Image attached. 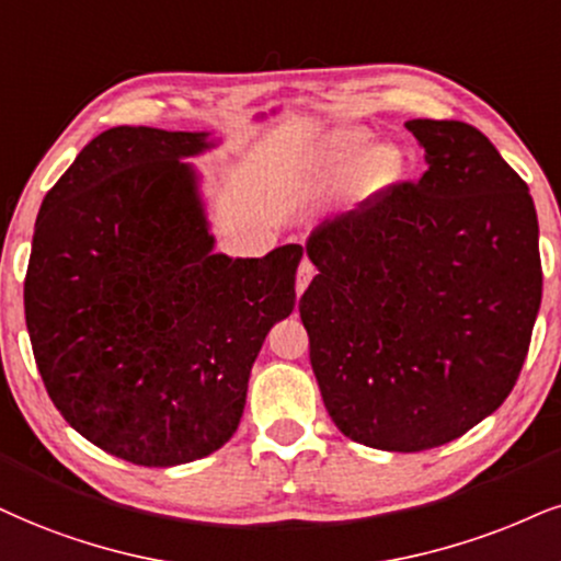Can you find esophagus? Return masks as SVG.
Wrapping results in <instances>:
<instances>
[{
  "label": "esophagus",
  "mask_w": 561,
  "mask_h": 561,
  "mask_svg": "<svg viewBox=\"0 0 561 561\" xmlns=\"http://www.w3.org/2000/svg\"><path fill=\"white\" fill-rule=\"evenodd\" d=\"M312 278H314V265L307 257H304L301 265H299V273H296V294L301 296L304 291H307V286L312 283Z\"/></svg>",
  "instance_id": "34e87169"
}]
</instances>
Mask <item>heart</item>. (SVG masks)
I'll use <instances>...</instances> for the list:
<instances>
[{
  "instance_id": "heart-1",
  "label": "heart",
  "mask_w": 561,
  "mask_h": 561,
  "mask_svg": "<svg viewBox=\"0 0 561 561\" xmlns=\"http://www.w3.org/2000/svg\"><path fill=\"white\" fill-rule=\"evenodd\" d=\"M405 169L396 142L371 140L362 124H341L317 137L296 161V186L304 197L348 192L354 203H371L392 190Z\"/></svg>"
}]
</instances>
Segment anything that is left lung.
<instances>
[{"mask_svg": "<svg viewBox=\"0 0 561 561\" xmlns=\"http://www.w3.org/2000/svg\"><path fill=\"white\" fill-rule=\"evenodd\" d=\"M424 148L416 184L324 220L299 301L330 419L348 439L421 453L500 408L541 307L528 184L466 122H405Z\"/></svg>", "mask_w": 561, "mask_h": 561, "instance_id": "left-lung-1", "label": "left lung"}]
</instances>
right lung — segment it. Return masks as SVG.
<instances>
[{"mask_svg":"<svg viewBox=\"0 0 561 561\" xmlns=\"http://www.w3.org/2000/svg\"><path fill=\"white\" fill-rule=\"evenodd\" d=\"M210 133L112 127L41 203L25 324L48 398L103 453L171 468L239 428L249 371L296 307L304 249L216 252L203 174Z\"/></svg>","mask_w":561,"mask_h":561,"instance_id":"obj_1","label":"right lung"}]
</instances>
